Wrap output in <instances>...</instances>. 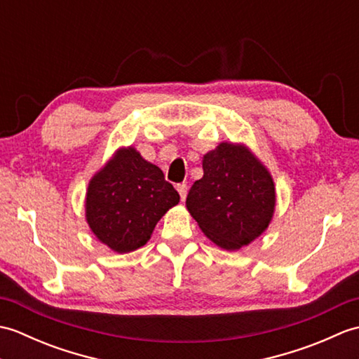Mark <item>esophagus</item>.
<instances>
[{"label": "esophagus", "mask_w": 359, "mask_h": 359, "mask_svg": "<svg viewBox=\"0 0 359 359\" xmlns=\"http://www.w3.org/2000/svg\"><path fill=\"white\" fill-rule=\"evenodd\" d=\"M177 191L180 194V199L185 201L187 199V194H188V185L187 184H179L177 185Z\"/></svg>", "instance_id": "34e87169"}]
</instances>
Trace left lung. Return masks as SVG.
Masks as SVG:
<instances>
[{"instance_id": "8db88e82", "label": "left lung", "mask_w": 359, "mask_h": 359, "mask_svg": "<svg viewBox=\"0 0 359 359\" xmlns=\"http://www.w3.org/2000/svg\"><path fill=\"white\" fill-rule=\"evenodd\" d=\"M203 177L187 197L189 215L217 247L236 251L269 228L276 189L270 171L242 143L222 142L202 160Z\"/></svg>"}]
</instances>
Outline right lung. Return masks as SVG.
Returning a JSON list of instances; mask_svg holds the SVG:
<instances>
[{
    "label": "right lung",
    "mask_w": 359,
    "mask_h": 359,
    "mask_svg": "<svg viewBox=\"0 0 359 359\" xmlns=\"http://www.w3.org/2000/svg\"><path fill=\"white\" fill-rule=\"evenodd\" d=\"M179 201L158 166L134 147L118 148L89 180L86 222L106 247L131 253L151 239L158 220Z\"/></svg>",
    "instance_id": "right-lung-1"
}]
</instances>
